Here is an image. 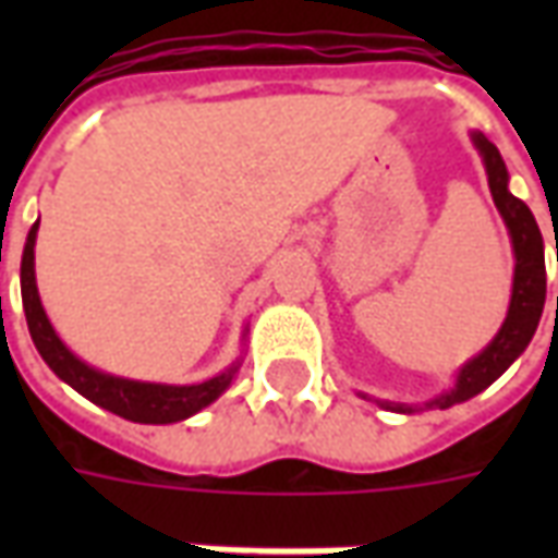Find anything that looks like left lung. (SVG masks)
<instances>
[{
    "mask_svg": "<svg viewBox=\"0 0 558 558\" xmlns=\"http://www.w3.org/2000/svg\"><path fill=\"white\" fill-rule=\"evenodd\" d=\"M475 146H478V151L484 155L493 203L502 211L505 223H508V232H511V242H514V292H511L508 316H505L502 328H499V335L493 338L490 347L481 352V355H475V359L460 371L457 386L451 388L448 395H442V398H436L430 403V407H439V410H448V407H454V403H463V400L475 398L478 391L493 386V383L511 367V362H514L520 352L526 350L529 340L535 335L541 311H544V295H547L544 239H541L538 223L532 218V211H529L526 203L517 199V196L508 191V170H505V160L502 155H499V148L493 146L487 137H481V134H475ZM395 410L412 412L410 407H395Z\"/></svg>",
    "mask_w": 558,
    "mask_h": 558,
    "instance_id": "1",
    "label": "left lung"
}]
</instances>
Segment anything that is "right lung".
<instances>
[{
  "instance_id": "add662e5",
  "label": "right lung",
  "mask_w": 558,
  "mask_h": 558,
  "mask_svg": "<svg viewBox=\"0 0 558 558\" xmlns=\"http://www.w3.org/2000/svg\"><path fill=\"white\" fill-rule=\"evenodd\" d=\"M35 232L38 223L29 230L26 247H23V263H20V292H23V311L29 323V335L35 347L41 352V359L50 364L59 379H65L68 386L80 391L83 398L98 403L104 410L116 412L128 421L140 424H172V421L191 418L194 412L208 407L211 400H218L235 376V364L230 371H223L215 379H206L199 386H155V383H134V379H119L95 371L89 364H83L68 350L62 340L56 338L50 319L44 314L38 287H35Z\"/></svg>"
}]
</instances>
